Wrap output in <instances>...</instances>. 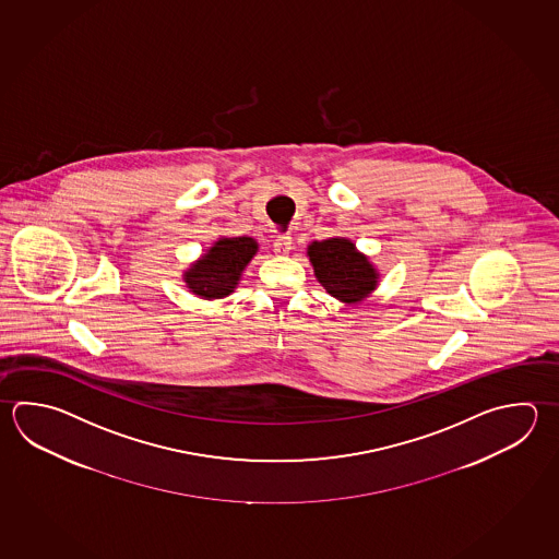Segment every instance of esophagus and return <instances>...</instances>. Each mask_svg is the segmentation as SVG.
Masks as SVG:
<instances>
[{
    "label": "esophagus",
    "instance_id": "obj_1",
    "mask_svg": "<svg viewBox=\"0 0 559 559\" xmlns=\"http://www.w3.org/2000/svg\"><path fill=\"white\" fill-rule=\"evenodd\" d=\"M290 249H293V237H288V235H276V237H274V254L285 257V254L290 253Z\"/></svg>",
    "mask_w": 559,
    "mask_h": 559
}]
</instances>
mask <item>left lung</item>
Here are the masks:
<instances>
[{"instance_id": "obj_1", "label": "left lung", "mask_w": 559, "mask_h": 559, "mask_svg": "<svg viewBox=\"0 0 559 559\" xmlns=\"http://www.w3.org/2000/svg\"><path fill=\"white\" fill-rule=\"evenodd\" d=\"M308 257L318 283L340 302L358 305L378 286L380 273L349 239L332 237L326 241L310 242Z\"/></svg>"}]
</instances>
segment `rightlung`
<instances>
[{"instance_id": "1", "label": "right lung", "mask_w": 559, "mask_h": 559, "mask_svg": "<svg viewBox=\"0 0 559 559\" xmlns=\"http://www.w3.org/2000/svg\"><path fill=\"white\" fill-rule=\"evenodd\" d=\"M257 251L259 245L253 237H222L183 273V283L190 293L205 300L225 298L237 288Z\"/></svg>"}]
</instances>
